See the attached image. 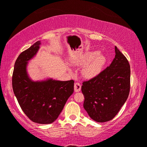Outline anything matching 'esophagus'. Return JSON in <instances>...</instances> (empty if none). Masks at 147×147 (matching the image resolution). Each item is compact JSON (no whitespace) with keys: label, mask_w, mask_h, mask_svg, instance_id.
Segmentation results:
<instances>
[{"label":"esophagus","mask_w":147,"mask_h":147,"mask_svg":"<svg viewBox=\"0 0 147 147\" xmlns=\"http://www.w3.org/2000/svg\"><path fill=\"white\" fill-rule=\"evenodd\" d=\"M81 85L80 83H76L74 84V91L75 92H79L81 91Z\"/></svg>","instance_id":"esophagus-1"}]
</instances>
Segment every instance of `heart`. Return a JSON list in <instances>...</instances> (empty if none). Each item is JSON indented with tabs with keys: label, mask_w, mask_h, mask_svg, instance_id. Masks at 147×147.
Instances as JSON below:
<instances>
[{
	"label": "heart",
	"mask_w": 147,
	"mask_h": 147,
	"mask_svg": "<svg viewBox=\"0 0 147 147\" xmlns=\"http://www.w3.org/2000/svg\"><path fill=\"white\" fill-rule=\"evenodd\" d=\"M107 62L105 56L97 54V52H92L85 56L83 63L87 62L83 68V75L86 78H92L96 76L102 71Z\"/></svg>",
	"instance_id": "b5f03b06"
}]
</instances>
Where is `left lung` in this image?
Here are the masks:
<instances>
[{
    "mask_svg": "<svg viewBox=\"0 0 147 147\" xmlns=\"http://www.w3.org/2000/svg\"><path fill=\"white\" fill-rule=\"evenodd\" d=\"M114 59L96 76L83 82V107L96 122L114 118L127 100L130 91V66L127 58L115 47Z\"/></svg>",
    "mask_w": 147,
    "mask_h": 147,
    "instance_id": "obj_1",
    "label": "left lung"
}]
</instances>
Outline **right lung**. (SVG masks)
<instances>
[{
	"mask_svg": "<svg viewBox=\"0 0 147 147\" xmlns=\"http://www.w3.org/2000/svg\"><path fill=\"white\" fill-rule=\"evenodd\" d=\"M40 44V41L36 42L16 60L12 88L20 107L30 120L49 124L58 118L74 92V81L48 80L35 82L29 78L26 71L28 61L36 55Z\"/></svg>",
	"mask_w": 147,
	"mask_h": 147,
	"instance_id": "obj_1",
	"label": "right lung"
}]
</instances>
